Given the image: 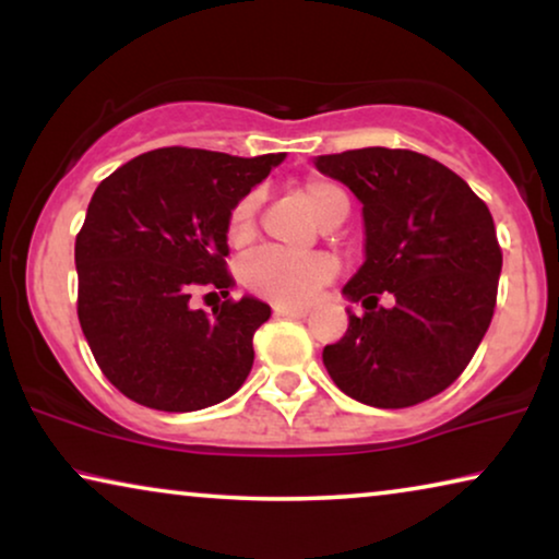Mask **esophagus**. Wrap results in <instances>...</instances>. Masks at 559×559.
Returning <instances> with one entry per match:
<instances>
[{
	"instance_id": "obj_1",
	"label": "esophagus",
	"mask_w": 559,
	"mask_h": 559,
	"mask_svg": "<svg viewBox=\"0 0 559 559\" xmlns=\"http://www.w3.org/2000/svg\"><path fill=\"white\" fill-rule=\"evenodd\" d=\"M309 313L306 306H288V304H273V317H286V319H301Z\"/></svg>"
}]
</instances>
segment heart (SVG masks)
I'll return each instance as SVG.
<instances>
[{
	"instance_id": "heart-1",
	"label": "heart",
	"mask_w": 559,
	"mask_h": 559,
	"mask_svg": "<svg viewBox=\"0 0 559 559\" xmlns=\"http://www.w3.org/2000/svg\"><path fill=\"white\" fill-rule=\"evenodd\" d=\"M301 200L319 223L332 215L334 210L347 207V194L340 185L329 182V179L311 177L296 190ZM255 233V198H242L235 204L227 219V238L235 246H242L253 238ZM336 263L324 253L294 255L283 253V250L263 248L246 258L240 265V278L246 288L253 290L255 296L269 298L278 304H304L317 294V290L334 278Z\"/></svg>"
}]
</instances>
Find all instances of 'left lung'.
<instances>
[{
    "instance_id": "1",
    "label": "left lung",
    "mask_w": 559,
    "mask_h": 559,
    "mask_svg": "<svg viewBox=\"0 0 559 559\" xmlns=\"http://www.w3.org/2000/svg\"><path fill=\"white\" fill-rule=\"evenodd\" d=\"M313 164L355 192L365 219V263L342 288L365 313L347 309V334L321 355L326 372L372 407L430 400L459 380L491 324L501 273L491 212L455 171L407 148Z\"/></svg>"
}]
</instances>
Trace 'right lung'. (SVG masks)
Returning a JSON list of instances; mask_svg holds the SVG:
<instances>
[{
  "label": "right lung",
  "mask_w": 559,
  "mask_h": 559,
  "mask_svg": "<svg viewBox=\"0 0 559 559\" xmlns=\"http://www.w3.org/2000/svg\"><path fill=\"white\" fill-rule=\"evenodd\" d=\"M286 154L154 148L93 192L75 238L78 319L116 390L164 413H192L240 390L271 306L227 298L207 317L200 288L227 296V219Z\"/></svg>",
  "instance_id": "right-lung-1"
}]
</instances>
